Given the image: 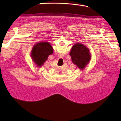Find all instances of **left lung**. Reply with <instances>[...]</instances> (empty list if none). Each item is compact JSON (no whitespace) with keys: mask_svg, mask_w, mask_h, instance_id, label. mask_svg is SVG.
<instances>
[{"mask_svg":"<svg viewBox=\"0 0 121 121\" xmlns=\"http://www.w3.org/2000/svg\"><path fill=\"white\" fill-rule=\"evenodd\" d=\"M70 55L73 63L81 70H83L86 67L91 59L88 48L81 43H75L73 45Z\"/></svg>","mask_w":121,"mask_h":121,"instance_id":"left-lung-1","label":"left lung"}]
</instances>
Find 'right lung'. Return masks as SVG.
<instances>
[{
  "label": "right lung",
  "mask_w": 121,
  "mask_h": 121,
  "mask_svg": "<svg viewBox=\"0 0 121 121\" xmlns=\"http://www.w3.org/2000/svg\"><path fill=\"white\" fill-rule=\"evenodd\" d=\"M53 48L47 42L36 43L31 51V57L38 67L42 66L47 60L48 56L53 53Z\"/></svg>",
  "instance_id": "add662e5"
}]
</instances>
